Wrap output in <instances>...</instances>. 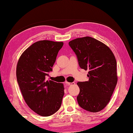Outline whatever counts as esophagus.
<instances>
[{"mask_svg":"<svg viewBox=\"0 0 133 133\" xmlns=\"http://www.w3.org/2000/svg\"><path fill=\"white\" fill-rule=\"evenodd\" d=\"M66 83L67 84V85H73V84H75L74 82H66Z\"/></svg>","mask_w":133,"mask_h":133,"instance_id":"esophagus-1","label":"esophagus"}]
</instances>
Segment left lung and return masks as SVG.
I'll use <instances>...</instances> for the list:
<instances>
[{"mask_svg": "<svg viewBox=\"0 0 133 133\" xmlns=\"http://www.w3.org/2000/svg\"><path fill=\"white\" fill-rule=\"evenodd\" d=\"M69 45L77 56L81 68L89 70V81L77 83L80 89L79 105L88 111H100L109 103L117 83L114 54L105 44L90 36L75 39Z\"/></svg>", "mask_w": 133, "mask_h": 133, "instance_id": "left-lung-1", "label": "left lung"}]
</instances>
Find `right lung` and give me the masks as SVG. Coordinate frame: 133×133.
I'll list each match as a JSON object with an SVG mask.
<instances>
[{"instance_id":"obj_1","label":"right lung","mask_w":133,"mask_h":133,"mask_svg":"<svg viewBox=\"0 0 133 133\" xmlns=\"http://www.w3.org/2000/svg\"><path fill=\"white\" fill-rule=\"evenodd\" d=\"M62 42L40 41L20 56L16 66L17 81L24 101L41 116L48 117L60 108L64 94L63 83L46 81L52 71Z\"/></svg>"}]
</instances>
